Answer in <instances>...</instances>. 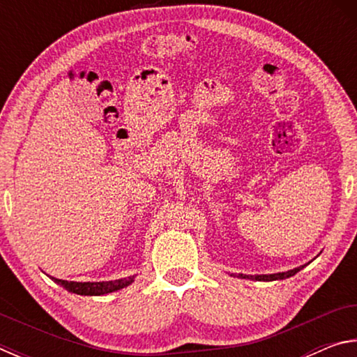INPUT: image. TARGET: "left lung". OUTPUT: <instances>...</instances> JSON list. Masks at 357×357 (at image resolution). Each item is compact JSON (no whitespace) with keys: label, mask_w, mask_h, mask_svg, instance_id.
I'll return each instance as SVG.
<instances>
[{"label":"left lung","mask_w":357,"mask_h":357,"mask_svg":"<svg viewBox=\"0 0 357 357\" xmlns=\"http://www.w3.org/2000/svg\"><path fill=\"white\" fill-rule=\"evenodd\" d=\"M304 268V266H299V268H294V269H289L287 273H277V274H263V275H244V274H231L233 277L236 275L239 279H250V280H264V282H273V280H283V279H288V277L294 275L296 273H299V271Z\"/></svg>","instance_id":"obj_1"}]
</instances>
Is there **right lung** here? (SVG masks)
<instances>
[{
    "label": "right lung",
    "mask_w": 357,
    "mask_h": 357,
    "mask_svg": "<svg viewBox=\"0 0 357 357\" xmlns=\"http://www.w3.org/2000/svg\"><path fill=\"white\" fill-rule=\"evenodd\" d=\"M52 280L56 282L58 285H61L70 293L82 294V296H102V294L118 291V289L130 285V283L134 282V275L126 277V279L110 280V282H69V280L55 279V277H52Z\"/></svg>",
    "instance_id": "right-lung-1"
}]
</instances>
